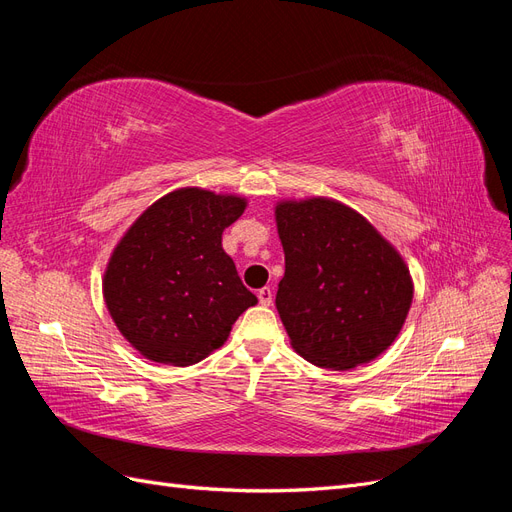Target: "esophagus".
<instances>
[{
    "mask_svg": "<svg viewBox=\"0 0 512 512\" xmlns=\"http://www.w3.org/2000/svg\"><path fill=\"white\" fill-rule=\"evenodd\" d=\"M258 301H260V305H271V301H273V292H271V288H269V286H265V288H260V290H258Z\"/></svg>",
    "mask_w": 512,
    "mask_h": 512,
    "instance_id": "34e87169",
    "label": "esophagus"
}]
</instances>
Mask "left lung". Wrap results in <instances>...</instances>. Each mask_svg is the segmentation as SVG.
Here are the masks:
<instances>
[{"label": "left lung", "instance_id": "obj_1", "mask_svg": "<svg viewBox=\"0 0 512 512\" xmlns=\"http://www.w3.org/2000/svg\"><path fill=\"white\" fill-rule=\"evenodd\" d=\"M275 220L286 256L275 307L292 348L327 369L376 359L412 303L404 260L363 215L327 198L282 203Z\"/></svg>", "mask_w": 512, "mask_h": 512}]
</instances>
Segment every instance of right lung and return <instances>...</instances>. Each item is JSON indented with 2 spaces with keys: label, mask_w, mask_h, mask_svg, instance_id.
Masks as SVG:
<instances>
[{
  "label": "right lung",
  "mask_w": 512,
  "mask_h": 512,
  "mask_svg": "<svg viewBox=\"0 0 512 512\" xmlns=\"http://www.w3.org/2000/svg\"><path fill=\"white\" fill-rule=\"evenodd\" d=\"M245 200L185 188L153 203L115 247L104 299L117 329L147 359L185 367L220 348L256 305L222 232Z\"/></svg>",
  "instance_id": "1"
}]
</instances>
